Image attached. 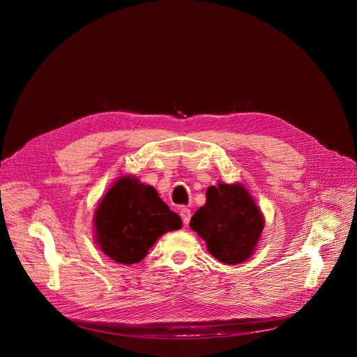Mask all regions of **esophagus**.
Listing matches in <instances>:
<instances>
[{"label": "esophagus", "instance_id": "obj_1", "mask_svg": "<svg viewBox=\"0 0 357 357\" xmlns=\"http://www.w3.org/2000/svg\"><path fill=\"white\" fill-rule=\"evenodd\" d=\"M179 215H181V219H182L183 225L188 226V225H189V220H190V211H189L188 208H182V209L179 211Z\"/></svg>", "mask_w": 357, "mask_h": 357}]
</instances>
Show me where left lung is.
<instances>
[{
  "mask_svg": "<svg viewBox=\"0 0 357 357\" xmlns=\"http://www.w3.org/2000/svg\"><path fill=\"white\" fill-rule=\"evenodd\" d=\"M263 227L264 219L256 202L238 183L208 188L205 206L190 219V229L206 241L212 256L225 264L247 260Z\"/></svg>",
  "mask_w": 357,
  "mask_h": 357,
  "instance_id": "obj_1",
  "label": "left lung"
}]
</instances>
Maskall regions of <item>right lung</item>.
<instances>
[{
	"instance_id": "add662e5",
	"label": "right lung",
	"mask_w": 357,
	"mask_h": 357,
	"mask_svg": "<svg viewBox=\"0 0 357 357\" xmlns=\"http://www.w3.org/2000/svg\"><path fill=\"white\" fill-rule=\"evenodd\" d=\"M94 225L101 251L127 266L141 261L160 236L182 227L154 188L130 176L119 179L101 199Z\"/></svg>"
}]
</instances>
